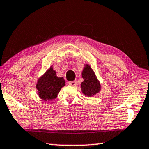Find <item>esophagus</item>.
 I'll return each instance as SVG.
<instances>
[{"instance_id":"esophagus-1","label":"esophagus","mask_w":149,"mask_h":149,"mask_svg":"<svg viewBox=\"0 0 149 149\" xmlns=\"http://www.w3.org/2000/svg\"><path fill=\"white\" fill-rule=\"evenodd\" d=\"M68 85L71 86H76L77 85V80H74V81H70L68 82Z\"/></svg>"}]
</instances>
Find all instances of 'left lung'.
I'll use <instances>...</instances> for the list:
<instances>
[{
  "instance_id": "left-lung-1",
  "label": "left lung",
  "mask_w": 149,
  "mask_h": 149,
  "mask_svg": "<svg viewBox=\"0 0 149 149\" xmlns=\"http://www.w3.org/2000/svg\"><path fill=\"white\" fill-rule=\"evenodd\" d=\"M84 81L81 82V91L85 96H94L101 91V84L96 74L88 64L84 65L82 72Z\"/></svg>"
}]
</instances>
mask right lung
Instances as JSON below:
<instances>
[{
	"label": "right lung",
	"instance_id": "1",
	"mask_svg": "<svg viewBox=\"0 0 149 149\" xmlns=\"http://www.w3.org/2000/svg\"><path fill=\"white\" fill-rule=\"evenodd\" d=\"M53 65L39 78L36 88L38 96L44 101H52L57 97L61 89L65 86V80L63 77H58Z\"/></svg>",
	"mask_w": 149,
	"mask_h": 149
}]
</instances>
